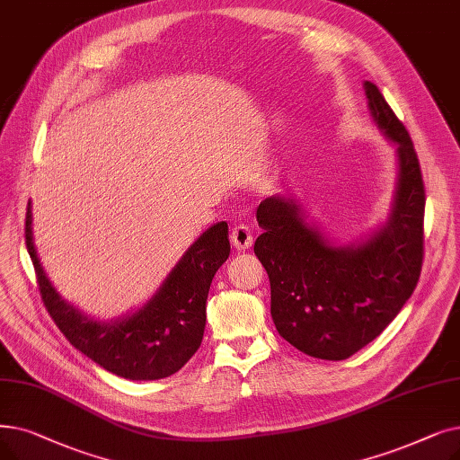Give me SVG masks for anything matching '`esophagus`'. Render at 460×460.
I'll use <instances>...</instances> for the list:
<instances>
[{
    "mask_svg": "<svg viewBox=\"0 0 460 460\" xmlns=\"http://www.w3.org/2000/svg\"><path fill=\"white\" fill-rule=\"evenodd\" d=\"M231 243L238 250H248L253 244V234L246 224H238L231 231Z\"/></svg>",
    "mask_w": 460,
    "mask_h": 460,
    "instance_id": "1",
    "label": "esophagus"
}]
</instances>
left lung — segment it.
<instances>
[{
	"instance_id": "1",
	"label": "left lung",
	"mask_w": 460,
	"mask_h": 460,
	"mask_svg": "<svg viewBox=\"0 0 460 460\" xmlns=\"http://www.w3.org/2000/svg\"><path fill=\"white\" fill-rule=\"evenodd\" d=\"M376 126L396 145L398 182L387 224L367 243L332 246L286 197L257 208L253 252L270 279L276 331L315 358L342 361L365 348L411 296L425 253V184L411 138L376 84L365 83Z\"/></svg>"
}]
</instances>
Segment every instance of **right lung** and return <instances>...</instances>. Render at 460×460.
<instances>
[{"mask_svg": "<svg viewBox=\"0 0 460 460\" xmlns=\"http://www.w3.org/2000/svg\"><path fill=\"white\" fill-rule=\"evenodd\" d=\"M24 234L39 291L56 327L99 367L137 382L162 379L181 370L201 346L212 278L231 252L226 222L197 238L141 310L111 323L93 322L56 293L35 253L30 203Z\"/></svg>", "mask_w": 460, "mask_h": 460, "instance_id": "right-lung-1", "label": "right lung"}]
</instances>
